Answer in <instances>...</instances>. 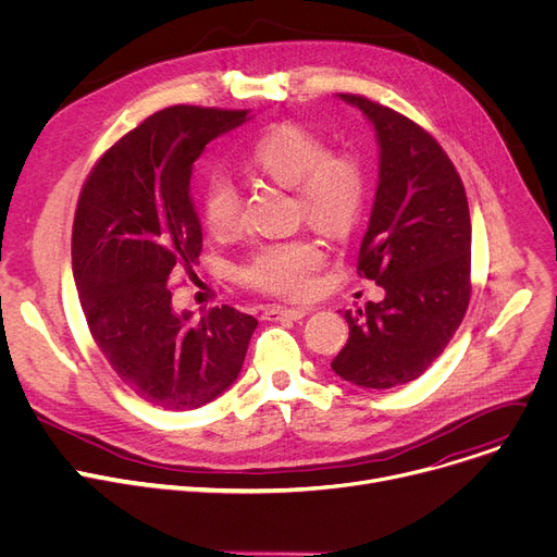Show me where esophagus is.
Segmentation results:
<instances>
[{
    "label": "esophagus",
    "mask_w": 557,
    "mask_h": 557,
    "mask_svg": "<svg viewBox=\"0 0 557 557\" xmlns=\"http://www.w3.org/2000/svg\"><path fill=\"white\" fill-rule=\"evenodd\" d=\"M308 314L306 308H281V306H272V308H265L263 310V319L268 321H283V319H289V321H299Z\"/></svg>",
    "instance_id": "esophagus-1"
}]
</instances>
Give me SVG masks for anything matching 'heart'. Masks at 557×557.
Listing matches in <instances>:
<instances>
[{"label": "heart", "instance_id": "1", "mask_svg": "<svg viewBox=\"0 0 557 557\" xmlns=\"http://www.w3.org/2000/svg\"><path fill=\"white\" fill-rule=\"evenodd\" d=\"M249 169L283 186H294L299 213L325 234H344L367 202L364 161L346 150H329L325 141L299 123H276L260 135L249 152ZM200 211L211 234H232L243 222V205L234 186L211 180L200 195ZM325 253L314 238L258 245L238 268V278L260 292L304 297Z\"/></svg>", "mask_w": 557, "mask_h": 557}]
</instances>
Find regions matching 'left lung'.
Returning a JSON list of instances; mask_svg holds the SVG:
<instances>
[{"label":"left lung","mask_w":557,"mask_h":557,"mask_svg":"<svg viewBox=\"0 0 557 557\" xmlns=\"http://www.w3.org/2000/svg\"><path fill=\"white\" fill-rule=\"evenodd\" d=\"M339 98L362 110L380 146L357 274L382 285L384 299L344 312L350 333L331 367L350 384L391 388L428 371L466 317L470 209L459 173L428 129L367 96Z\"/></svg>","instance_id":"8db88e82"}]
</instances>
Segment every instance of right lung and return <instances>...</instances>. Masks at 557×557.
I'll use <instances>...</instances> for the list:
<instances>
[{"label": "right lung", "mask_w": 557, "mask_h": 557, "mask_svg": "<svg viewBox=\"0 0 557 557\" xmlns=\"http://www.w3.org/2000/svg\"><path fill=\"white\" fill-rule=\"evenodd\" d=\"M247 110L173 106L129 129L81 190L72 268L89 333L119 380L169 411L198 409L232 386L258 321L232 306L200 321L173 310L171 281L202 251L193 163Z\"/></svg>", "instance_id": "right-lung-1"}]
</instances>
